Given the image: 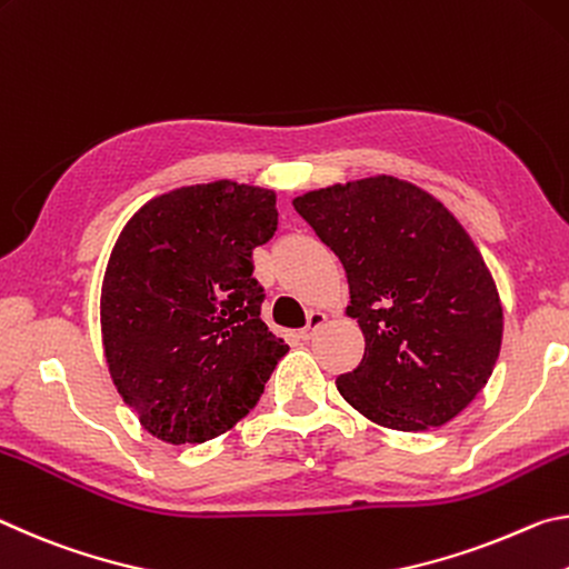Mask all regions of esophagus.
Instances as JSON below:
<instances>
[{"label": "esophagus", "mask_w": 569, "mask_h": 569, "mask_svg": "<svg viewBox=\"0 0 569 569\" xmlns=\"http://www.w3.org/2000/svg\"><path fill=\"white\" fill-rule=\"evenodd\" d=\"M325 322H328V315H325L322 310H312L310 318H307V325L300 330V338H302V340H310L312 335L318 332Z\"/></svg>", "instance_id": "obj_1"}]
</instances>
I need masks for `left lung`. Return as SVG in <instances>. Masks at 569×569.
Segmentation results:
<instances>
[{
	"instance_id": "1",
	"label": "left lung",
	"mask_w": 569,
	"mask_h": 569,
	"mask_svg": "<svg viewBox=\"0 0 569 569\" xmlns=\"http://www.w3.org/2000/svg\"><path fill=\"white\" fill-rule=\"evenodd\" d=\"M295 209L340 257L348 315L366 335L360 366L335 380L372 423L426 431L487 386L505 315L481 251L459 219L396 176L335 183Z\"/></svg>"
}]
</instances>
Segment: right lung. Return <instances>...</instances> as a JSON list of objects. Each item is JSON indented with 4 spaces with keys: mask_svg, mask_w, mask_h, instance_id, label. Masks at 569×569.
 <instances>
[{
    "mask_svg": "<svg viewBox=\"0 0 569 569\" xmlns=\"http://www.w3.org/2000/svg\"><path fill=\"white\" fill-rule=\"evenodd\" d=\"M277 231V193L237 181L181 186L120 231L100 292L110 378L148 433L203 443L241 421L287 356L259 318L251 251Z\"/></svg>",
    "mask_w": 569,
    "mask_h": 569,
    "instance_id": "right-lung-1",
    "label": "right lung"
}]
</instances>
